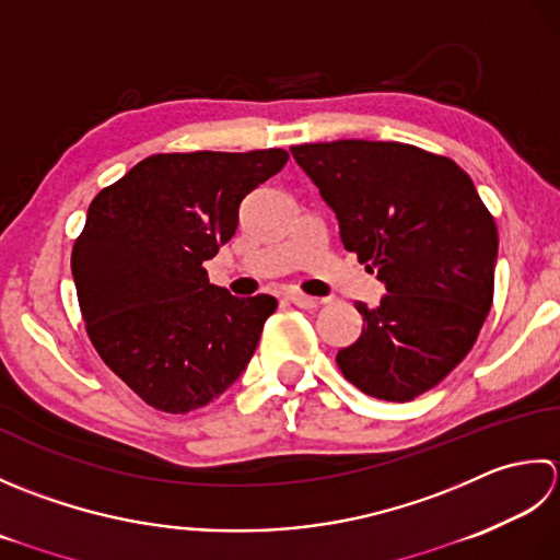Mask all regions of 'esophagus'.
<instances>
[{"instance_id": "esophagus-1", "label": "esophagus", "mask_w": 560, "mask_h": 560, "mask_svg": "<svg viewBox=\"0 0 560 560\" xmlns=\"http://www.w3.org/2000/svg\"><path fill=\"white\" fill-rule=\"evenodd\" d=\"M288 300H290L294 306H300V310H316V306H318V300H316V296L302 294V292H292V294H288Z\"/></svg>"}]
</instances>
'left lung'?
I'll return each instance as SVG.
<instances>
[{
  "mask_svg": "<svg viewBox=\"0 0 560 560\" xmlns=\"http://www.w3.org/2000/svg\"><path fill=\"white\" fill-rule=\"evenodd\" d=\"M336 212L340 242L386 294L336 362L384 401H413L474 348L493 304L498 226L452 159L404 142L338 140L290 147Z\"/></svg>",
  "mask_w": 560,
  "mask_h": 560,
  "instance_id": "1",
  "label": "left lung"
}]
</instances>
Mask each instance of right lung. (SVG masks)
<instances>
[{"mask_svg": "<svg viewBox=\"0 0 560 560\" xmlns=\"http://www.w3.org/2000/svg\"><path fill=\"white\" fill-rule=\"evenodd\" d=\"M288 159L154 154L91 200L72 248L79 310L101 360L152 408L208 406L246 370L278 300H238L202 264L234 236L242 200Z\"/></svg>", "mask_w": 560, "mask_h": 560, "instance_id": "obj_1", "label": "right lung"}]
</instances>
